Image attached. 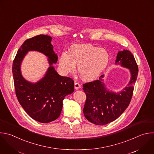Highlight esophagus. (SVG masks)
Here are the masks:
<instances>
[{
	"instance_id": "esophagus-1",
	"label": "esophagus",
	"mask_w": 154,
	"mask_h": 154,
	"mask_svg": "<svg viewBox=\"0 0 154 154\" xmlns=\"http://www.w3.org/2000/svg\"><path fill=\"white\" fill-rule=\"evenodd\" d=\"M80 87H81V85H80L79 83L75 82V83H74V88H75V89L77 90V89H79V88H80Z\"/></svg>"
}]
</instances>
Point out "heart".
I'll return each instance as SVG.
<instances>
[{
	"label": "heart",
	"instance_id": "1",
	"mask_svg": "<svg viewBox=\"0 0 154 154\" xmlns=\"http://www.w3.org/2000/svg\"><path fill=\"white\" fill-rule=\"evenodd\" d=\"M109 61L108 51L91 44H75L69 49V54L63 53L59 65L65 75L74 73L75 65L80 76L86 81L97 79L107 67Z\"/></svg>",
	"mask_w": 154,
	"mask_h": 154
}]
</instances>
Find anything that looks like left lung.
I'll return each mask as SVG.
<instances>
[{
  "label": "left lung",
  "mask_w": 154,
  "mask_h": 154,
  "mask_svg": "<svg viewBox=\"0 0 154 154\" xmlns=\"http://www.w3.org/2000/svg\"><path fill=\"white\" fill-rule=\"evenodd\" d=\"M115 64L129 69L131 79L127 85L116 92L107 89L104 83V75L98 80L83 85L86 95L83 108L85 118L97 125H105L118 119L128 107L132 98L134 85L138 75V68L132 54L123 49L118 53Z\"/></svg>",
  "instance_id": "8db88e82"
}]
</instances>
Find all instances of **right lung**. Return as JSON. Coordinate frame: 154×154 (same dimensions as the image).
Returning <instances> with one entry per match:
<instances>
[{"instance_id":"1","label":"right lung","mask_w":154,"mask_h":154,"mask_svg":"<svg viewBox=\"0 0 154 154\" xmlns=\"http://www.w3.org/2000/svg\"><path fill=\"white\" fill-rule=\"evenodd\" d=\"M51 40V36L42 34L27 39L19 49L13 64L14 87L19 103L29 117L44 123L59 118L63 100L74 91V81L60 75L53 66L58 57ZM32 50L46 56L50 65L44 76L35 83L26 81L21 72L22 61L28 51Z\"/></svg>"}]
</instances>
